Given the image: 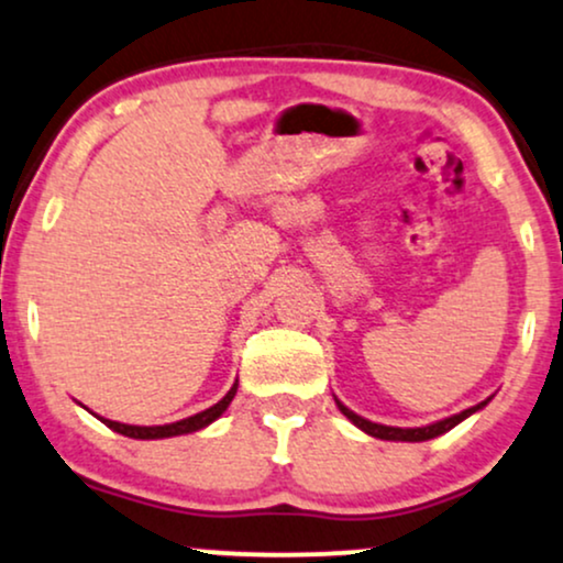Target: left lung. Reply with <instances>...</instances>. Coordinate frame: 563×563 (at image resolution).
I'll return each mask as SVG.
<instances>
[{
	"label": "left lung",
	"instance_id": "obj_1",
	"mask_svg": "<svg viewBox=\"0 0 563 563\" xmlns=\"http://www.w3.org/2000/svg\"><path fill=\"white\" fill-rule=\"evenodd\" d=\"M336 406H340V411L345 413L347 419L353 421L355 427L363 429V432H366V434H372V438H379V440H400V442H424V440H432V438H438V434H442V432H448V429H453L455 424H461V421H464L466 416H472L474 411H479L482 406H487V400H485V402H479V406H474V408H466V411H461V413L451 416V419H442V421H438V424H429V427H416V429H400V427H385V424H374V421L363 419V416H358V413H353V411H350V408L342 406L340 400H336Z\"/></svg>",
	"mask_w": 563,
	"mask_h": 563
}]
</instances>
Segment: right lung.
Returning a JSON list of instances; mask_svg holds the SVG:
<instances>
[{"mask_svg": "<svg viewBox=\"0 0 563 563\" xmlns=\"http://www.w3.org/2000/svg\"><path fill=\"white\" fill-rule=\"evenodd\" d=\"M236 395V385L229 389L227 395H223L221 400L216 402V406H210L208 411L202 413H195L189 416V419H181V421H174V424H163V427H131V424H121V421H110V419H102V424H108L112 432L118 434H125V438H134V440H161V438H176V434H189V432H197V429L208 427L210 421H216L218 416L229 408V402L234 400Z\"/></svg>", "mask_w": 563, "mask_h": 563, "instance_id": "1", "label": "right lung"}]
</instances>
